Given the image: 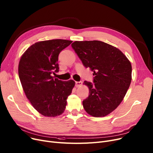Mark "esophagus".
I'll list each match as a JSON object with an SVG mask.
<instances>
[{"label": "esophagus", "instance_id": "obj_1", "mask_svg": "<svg viewBox=\"0 0 153 153\" xmlns=\"http://www.w3.org/2000/svg\"><path fill=\"white\" fill-rule=\"evenodd\" d=\"M82 84V81H79V82H76V86L77 87H80Z\"/></svg>", "mask_w": 153, "mask_h": 153}]
</instances>
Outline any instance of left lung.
Here are the masks:
<instances>
[{
	"label": "left lung",
	"instance_id": "1",
	"mask_svg": "<svg viewBox=\"0 0 153 153\" xmlns=\"http://www.w3.org/2000/svg\"><path fill=\"white\" fill-rule=\"evenodd\" d=\"M83 65L93 71L94 83L84 81L89 95L83 100L87 114L105 117L123 100L131 81V64L116 47L97 40L71 45Z\"/></svg>",
	"mask_w": 153,
	"mask_h": 153
}]
</instances>
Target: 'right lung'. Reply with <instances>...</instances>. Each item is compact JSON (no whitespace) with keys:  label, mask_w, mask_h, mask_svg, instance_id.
I'll use <instances>...</instances> for the list:
<instances>
[{"label":"right lung","mask_w":153,"mask_h":153,"mask_svg":"<svg viewBox=\"0 0 153 153\" xmlns=\"http://www.w3.org/2000/svg\"><path fill=\"white\" fill-rule=\"evenodd\" d=\"M72 42L61 39L39 42L20 58L19 76L24 92L35 109L45 117L63 113L75 85L73 80L62 81L53 76L59 71V54Z\"/></svg>","instance_id":"add662e5"}]
</instances>
